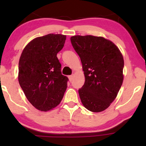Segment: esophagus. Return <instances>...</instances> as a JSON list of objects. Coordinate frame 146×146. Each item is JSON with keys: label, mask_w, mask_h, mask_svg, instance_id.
<instances>
[{"label": "esophagus", "mask_w": 146, "mask_h": 146, "mask_svg": "<svg viewBox=\"0 0 146 146\" xmlns=\"http://www.w3.org/2000/svg\"><path fill=\"white\" fill-rule=\"evenodd\" d=\"M73 75H68V79H69V81L71 82L72 80H73Z\"/></svg>", "instance_id": "esophagus-1"}]
</instances>
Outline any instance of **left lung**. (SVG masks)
<instances>
[{
    "mask_svg": "<svg viewBox=\"0 0 146 146\" xmlns=\"http://www.w3.org/2000/svg\"><path fill=\"white\" fill-rule=\"evenodd\" d=\"M71 42L84 73V84L78 90L82 103L91 112L103 111L116 98L123 83V56L103 37L75 36Z\"/></svg>",
    "mask_w": 146,
    "mask_h": 146,
    "instance_id": "left-lung-1",
    "label": "left lung"
}]
</instances>
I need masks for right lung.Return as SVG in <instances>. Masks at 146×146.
<instances>
[{
	"label": "right lung",
	"mask_w": 146,
	"mask_h": 146,
	"mask_svg": "<svg viewBox=\"0 0 146 146\" xmlns=\"http://www.w3.org/2000/svg\"><path fill=\"white\" fill-rule=\"evenodd\" d=\"M66 36L50 33L38 37L25 46L18 64V82L25 96L35 108L48 111L62 100L68 80L62 74L57 53Z\"/></svg>",
	"instance_id": "obj_1"
}]
</instances>
